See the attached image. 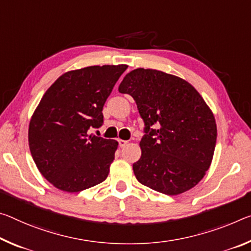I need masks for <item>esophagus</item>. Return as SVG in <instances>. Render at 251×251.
Returning a JSON list of instances; mask_svg holds the SVG:
<instances>
[{
    "label": "esophagus",
    "instance_id": "esophagus-1",
    "mask_svg": "<svg viewBox=\"0 0 251 251\" xmlns=\"http://www.w3.org/2000/svg\"><path fill=\"white\" fill-rule=\"evenodd\" d=\"M127 141H124V140H118V144H119V147H124L127 145Z\"/></svg>",
    "mask_w": 251,
    "mask_h": 251
}]
</instances>
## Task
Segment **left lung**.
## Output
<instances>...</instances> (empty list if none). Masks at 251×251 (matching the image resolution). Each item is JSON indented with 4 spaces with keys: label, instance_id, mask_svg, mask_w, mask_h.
<instances>
[{
    "label": "left lung",
    "instance_id": "obj_1",
    "mask_svg": "<svg viewBox=\"0 0 251 251\" xmlns=\"http://www.w3.org/2000/svg\"><path fill=\"white\" fill-rule=\"evenodd\" d=\"M118 91L134 98L145 125L133 164L137 181L168 196L196 186L217 142L216 119L201 95L184 79L144 68L127 74Z\"/></svg>",
    "mask_w": 251,
    "mask_h": 251
}]
</instances>
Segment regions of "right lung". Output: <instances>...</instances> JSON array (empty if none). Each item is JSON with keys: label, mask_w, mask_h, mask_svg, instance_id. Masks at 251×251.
<instances>
[{"label": "right lung", "mask_w": 251, "mask_h": 251, "mask_svg": "<svg viewBox=\"0 0 251 251\" xmlns=\"http://www.w3.org/2000/svg\"><path fill=\"white\" fill-rule=\"evenodd\" d=\"M126 65L91 66L60 75L40 100L29 146L40 173L66 192L106 180L118 143L89 135L104 123L102 107Z\"/></svg>", "instance_id": "right-lung-1"}]
</instances>
